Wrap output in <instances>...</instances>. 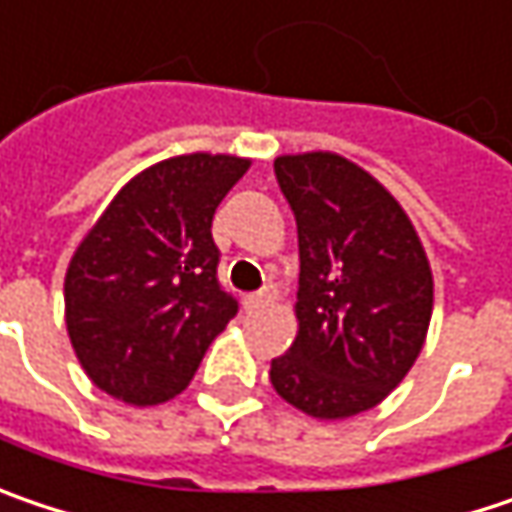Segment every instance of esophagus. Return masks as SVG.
Here are the masks:
<instances>
[{
  "label": "esophagus",
  "mask_w": 512,
  "mask_h": 512,
  "mask_svg": "<svg viewBox=\"0 0 512 512\" xmlns=\"http://www.w3.org/2000/svg\"><path fill=\"white\" fill-rule=\"evenodd\" d=\"M278 301V286H263L260 292H252V295H246L243 298V304L249 307V310H255V307H269V304H275Z\"/></svg>",
  "instance_id": "1"
}]
</instances>
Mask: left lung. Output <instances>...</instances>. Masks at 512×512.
I'll list each match as a JSON object with an SVG mask.
<instances>
[{
	"label": "left lung",
	"mask_w": 512,
	"mask_h": 512,
	"mask_svg": "<svg viewBox=\"0 0 512 512\" xmlns=\"http://www.w3.org/2000/svg\"><path fill=\"white\" fill-rule=\"evenodd\" d=\"M298 226V333L272 388L316 420L379 406L417 362L435 307L426 249L403 205L339 153L278 156Z\"/></svg>",
	"instance_id": "obj_1"
}]
</instances>
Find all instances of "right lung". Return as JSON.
I'll return each instance as SVG.
<instances>
[{
	"label": "right lung",
	"instance_id": "obj_1",
	"mask_svg": "<svg viewBox=\"0 0 512 512\" xmlns=\"http://www.w3.org/2000/svg\"><path fill=\"white\" fill-rule=\"evenodd\" d=\"M252 159L185 153L136 173L86 231L66 269V330L86 376L130 406L188 388L237 316L217 281L211 220Z\"/></svg>",
	"mask_w": 512,
	"mask_h": 512
}]
</instances>
